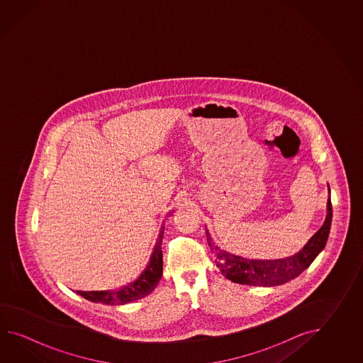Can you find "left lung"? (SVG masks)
<instances>
[{
    "instance_id": "left-lung-1",
    "label": "left lung",
    "mask_w": 363,
    "mask_h": 363,
    "mask_svg": "<svg viewBox=\"0 0 363 363\" xmlns=\"http://www.w3.org/2000/svg\"><path fill=\"white\" fill-rule=\"evenodd\" d=\"M330 189V188H328ZM332 203L327 201V216L323 225L315 232V235L308 240V244L297 255L284 259H247L240 255H231L220 247L210 238L206 230V239L211 252L216 255V266L222 271L225 278L233 283L247 286H274L284 284L286 281L298 277L302 271L306 270L311 262L319 255L328 239L331 228Z\"/></svg>"
}]
</instances>
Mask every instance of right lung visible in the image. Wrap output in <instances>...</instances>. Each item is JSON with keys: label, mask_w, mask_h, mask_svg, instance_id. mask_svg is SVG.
<instances>
[{"label": "right lung", "mask_w": 363, "mask_h": 363, "mask_svg": "<svg viewBox=\"0 0 363 363\" xmlns=\"http://www.w3.org/2000/svg\"><path fill=\"white\" fill-rule=\"evenodd\" d=\"M163 228L164 227H162V230L160 232L153 255L150 257V262L136 281L118 291H91V292L77 291V294L86 298L88 301L105 303V305H123V303L144 298L152 291H155V286L162 277L163 258L161 247H162Z\"/></svg>", "instance_id": "1"}]
</instances>
